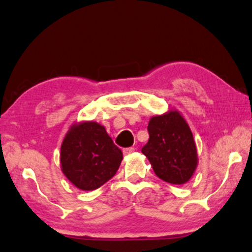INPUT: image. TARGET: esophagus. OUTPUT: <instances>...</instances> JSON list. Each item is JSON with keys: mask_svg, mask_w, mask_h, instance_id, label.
<instances>
[{"mask_svg": "<svg viewBox=\"0 0 252 252\" xmlns=\"http://www.w3.org/2000/svg\"><path fill=\"white\" fill-rule=\"evenodd\" d=\"M134 150H136V148H134V147H126V148H125V150H123V154L129 155L131 153H133Z\"/></svg>", "mask_w": 252, "mask_h": 252, "instance_id": "34e87169", "label": "esophagus"}]
</instances>
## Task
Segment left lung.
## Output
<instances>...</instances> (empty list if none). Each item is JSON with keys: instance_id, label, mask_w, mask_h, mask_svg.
<instances>
[{"instance_id": "left-lung-1", "label": "left lung", "mask_w": 252, "mask_h": 252, "mask_svg": "<svg viewBox=\"0 0 252 252\" xmlns=\"http://www.w3.org/2000/svg\"><path fill=\"white\" fill-rule=\"evenodd\" d=\"M150 139L141 153L151 162L158 178L182 185L190 179L197 164L192 131L177 111L154 116L147 126Z\"/></svg>"}]
</instances>
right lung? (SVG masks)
I'll return each instance as SVG.
<instances>
[{
	"mask_svg": "<svg viewBox=\"0 0 252 252\" xmlns=\"http://www.w3.org/2000/svg\"><path fill=\"white\" fill-rule=\"evenodd\" d=\"M60 151L63 175L83 190L97 189L113 178L123 158L105 127L95 122L70 127Z\"/></svg>",
	"mask_w": 252,
	"mask_h": 252,
	"instance_id": "right-lung-1",
	"label": "right lung"
}]
</instances>
